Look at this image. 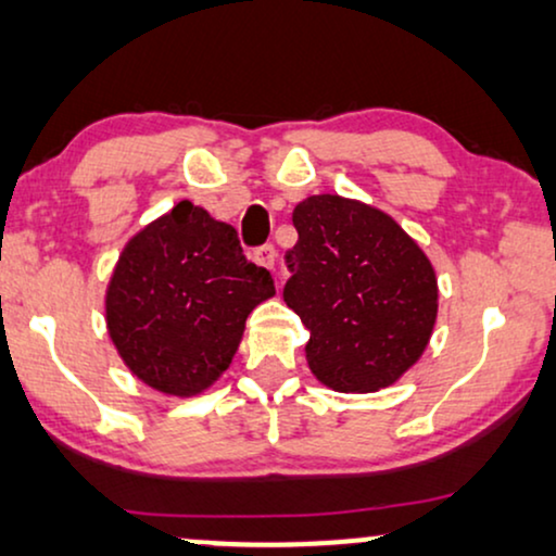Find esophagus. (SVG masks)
Returning a JSON list of instances; mask_svg holds the SVG:
<instances>
[{
    "label": "esophagus",
    "instance_id": "esophagus-1",
    "mask_svg": "<svg viewBox=\"0 0 556 556\" xmlns=\"http://www.w3.org/2000/svg\"><path fill=\"white\" fill-rule=\"evenodd\" d=\"M251 258H254L258 266H264V269H274V264H277V251H274L271 243H264L251 254Z\"/></svg>",
    "mask_w": 556,
    "mask_h": 556
}]
</instances>
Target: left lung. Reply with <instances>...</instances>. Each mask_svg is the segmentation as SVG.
<instances>
[{"mask_svg": "<svg viewBox=\"0 0 556 556\" xmlns=\"http://www.w3.org/2000/svg\"><path fill=\"white\" fill-rule=\"evenodd\" d=\"M292 223L285 302L311 330L313 375L339 392L388 388L431 339V262L390 215L339 194L302 200Z\"/></svg>", "mask_w": 556, "mask_h": 556, "instance_id": "8db88e82", "label": "left lung"}]
</instances>
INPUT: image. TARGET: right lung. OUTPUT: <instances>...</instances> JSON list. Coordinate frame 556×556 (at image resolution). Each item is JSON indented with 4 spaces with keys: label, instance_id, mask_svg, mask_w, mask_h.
Wrapping results in <instances>:
<instances>
[{
    "label": "right lung",
    "instance_id": "add662e5",
    "mask_svg": "<svg viewBox=\"0 0 556 556\" xmlns=\"http://www.w3.org/2000/svg\"><path fill=\"white\" fill-rule=\"evenodd\" d=\"M274 294L233 226L179 202L123 249L108 290L110 339L138 379L189 397L233 359L245 318Z\"/></svg>",
    "mask_w": 556,
    "mask_h": 556
}]
</instances>
